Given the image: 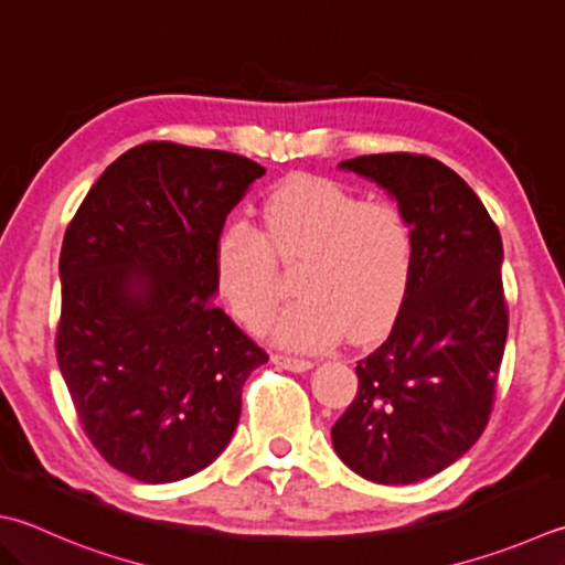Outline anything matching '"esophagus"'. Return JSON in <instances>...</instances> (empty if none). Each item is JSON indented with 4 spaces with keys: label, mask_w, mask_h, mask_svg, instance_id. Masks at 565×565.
I'll list each match as a JSON object with an SVG mask.
<instances>
[{
    "label": "esophagus",
    "mask_w": 565,
    "mask_h": 565,
    "mask_svg": "<svg viewBox=\"0 0 565 565\" xmlns=\"http://www.w3.org/2000/svg\"><path fill=\"white\" fill-rule=\"evenodd\" d=\"M273 364H278L280 369H287V371H297V374H302V371L312 369V361L297 359V356H285V354H273Z\"/></svg>",
    "instance_id": "34e87169"
}]
</instances>
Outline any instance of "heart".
I'll use <instances>...</instances> for the list:
<instances>
[{"mask_svg": "<svg viewBox=\"0 0 565 565\" xmlns=\"http://www.w3.org/2000/svg\"><path fill=\"white\" fill-rule=\"evenodd\" d=\"M278 260L297 268L302 297L275 317L287 349L366 339L388 322L408 290L415 238L393 201H361L332 179L297 174L263 206V231L236 218L216 243V280L228 310L260 329L280 295Z\"/></svg>", "mask_w": 565, "mask_h": 565, "instance_id": "b5f03b06", "label": "heart"}]
</instances>
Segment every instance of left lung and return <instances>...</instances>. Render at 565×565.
Here are the masks:
<instances>
[{"instance_id": "obj_1", "label": "left lung", "mask_w": 565, "mask_h": 565, "mask_svg": "<svg viewBox=\"0 0 565 565\" xmlns=\"http://www.w3.org/2000/svg\"><path fill=\"white\" fill-rule=\"evenodd\" d=\"M339 167L398 201L415 263L391 334L356 364V398L332 443L364 480L413 484L450 467L487 428L509 332L502 236L438 159L388 152Z\"/></svg>"}]
</instances>
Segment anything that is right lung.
Masks as SVG:
<instances>
[{"label": "right lung", "instance_id": "add662e5", "mask_svg": "<svg viewBox=\"0 0 565 565\" xmlns=\"http://www.w3.org/2000/svg\"><path fill=\"white\" fill-rule=\"evenodd\" d=\"M265 174L253 159L145 142L105 169L63 236L56 359L115 470L184 480L226 450L268 354L216 307V243Z\"/></svg>", "mask_w": 565, "mask_h": 565}]
</instances>
